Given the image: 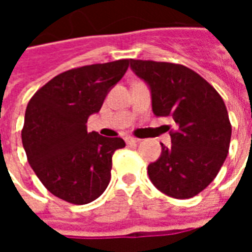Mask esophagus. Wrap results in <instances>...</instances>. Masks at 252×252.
I'll return each mask as SVG.
<instances>
[{
	"instance_id": "1",
	"label": "esophagus",
	"mask_w": 252,
	"mask_h": 252,
	"mask_svg": "<svg viewBox=\"0 0 252 252\" xmlns=\"http://www.w3.org/2000/svg\"><path fill=\"white\" fill-rule=\"evenodd\" d=\"M126 140L128 144H136V143L140 142V139H136V137H132V136H128Z\"/></svg>"
}]
</instances>
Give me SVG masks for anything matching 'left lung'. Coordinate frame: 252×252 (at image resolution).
I'll list each match as a JSON object with an SVG mask.
<instances>
[{"instance_id":"obj_1","label":"left lung","mask_w":252,"mask_h":252,"mask_svg":"<svg viewBox=\"0 0 252 252\" xmlns=\"http://www.w3.org/2000/svg\"><path fill=\"white\" fill-rule=\"evenodd\" d=\"M132 71L147 83L157 117L171 116L178 129L171 146L148 164V177L166 195L194 197L215 180L227 158L231 123L213 86L182 64L131 59Z\"/></svg>"}]
</instances>
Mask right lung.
<instances>
[{
    "label": "right lung",
    "instance_id": "right-lung-1",
    "mask_svg": "<svg viewBox=\"0 0 252 252\" xmlns=\"http://www.w3.org/2000/svg\"><path fill=\"white\" fill-rule=\"evenodd\" d=\"M128 64L121 59L64 71L28 102L21 131L28 162L47 190L67 202L89 204L109 185L112 157L126 142L88 132L86 123Z\"/></svg>",
    "mask_w": 252,
    "mask_h": 252
}]
</instances>
